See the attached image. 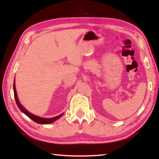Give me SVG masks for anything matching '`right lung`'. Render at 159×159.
<instances>
[{
    "mask_svg": "<svg viewBox=\"0 0 159 159\" xmlns=\"http://www.w3.org/2000/svg\"><path fill=\"white\" fill-rule=\"evenodd\" d=\"M13 89H14L15 99L16 103H17V106L19 107V109H20L21 111L24 113V114H25L26 116H27L28 117L30 118L31 120H33L34 122H36L37 123H40V124H49V123H52L53 121H55V120L58 119L59 118H60L61 116H62V114H60V115L54 117V118H45L39 117V116H35L34 114H31V113H29L28 111H26V110L25 108H24L21 105V104L20 103V102H19V99H18V98H17V92H16L15 81H14V83H13Z\"/></svg>",
    "mask_w": 159,
    "mask_h": 159,
    "instance_id": "obj_1",
    "label": "right lung"
}]
</instances>
